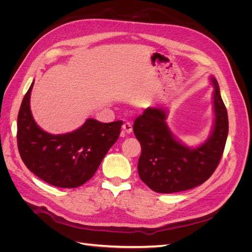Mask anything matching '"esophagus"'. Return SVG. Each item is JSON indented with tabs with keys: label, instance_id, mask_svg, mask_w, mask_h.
Returning a JSON list of instances; mask_svg holds the SVG:
<instances>
[{
	"label": "esophagus",
	"instance_id": "obj_1",
	"mask_svg": "<svg viewBox=\"0 0 252 252\" xmlns=\"http://www.w3.org/2000/svg\"><path fill=\"white\" fill-rule=\"evenodd\" d=\"M122 128H123V131L126 132V133L132 132V126H131L130 123H129V122H126V123H124L123 126H122Z\"/></svg>",
	"mask_w": 252,
	"mask_h": 252
}]
</instances>
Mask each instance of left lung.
<instances>
[{
  "label": "left lung",
  "mask_w": 252,
  "mask_h": 252,
  "mask_svg": "<svg viewBox=\"0 0 252 252\" xmlns=\"http://www.w3.org/2000/svg\"><path fill=\"white\" fill-rule=\"evenodd\" d=\"M215 123L209 138L197 147H188L170 131L167 108L151 107L134 121L133 132L142 154L138 163L141 180L159 193L184 191L199 186L215 172L228 135V114L219 84L211 77Z\"/></svg>",
  "instance_id": "obj_1"
}]
</instances>
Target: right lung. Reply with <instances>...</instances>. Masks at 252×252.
<instances>
[{
    "instance_id": "add662e5",
    "label": "right lung",
    "mask_w": 252,
    "mask_h": 252,
    "mask_svg": "<svg viewBox=\"0 0 252 252\" xmlns=\"http://www.w3.org/2000/svg\"><path fill=\"white\" fill-rule=\"evenodd\" d=\"M34 81L23 98L18 116V148L27 168L48 184L75 188L94 177L119 139L123 122L87 119L77 130L51 134L37 126L30 110Z\"/></svg>"
}]
</instances>
